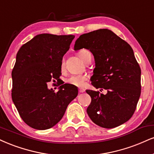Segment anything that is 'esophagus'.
Segmentation results:
<instances>
[{"mask_svg":"<svg viewBox=\"0 0 154 154\" xmlns=\"http://www.w3.org/2000/svg\"><path fill=\"white\" fill-rule=\"evenodd\" d=\"M85 92V90L84 88H79V92H80V93H82V92Z\"/></svg>","mask_w":154,"mask_h":154,"instance_id":"obj_1","label":"esophagus"}]
</instances>
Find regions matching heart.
<instances>
[{"label": "heart", "instance_id": "b5f03b06", "mask_svg": "<svg viewBox=\"0 0 154 154\" xmlns=\"http://www.w3.org/2000/svg\"><path fill=\"white\" fill-rule=\"evenodd\" d=\"M78 56L82 59L84 62L86 61L88 57L90 56V53L88 50L87 49H82L78 51ZM64 62L61 63V69H64ZM88 80V76L85 75H74L70 76L67 79H66V82L68 84L74 85L76 87H82L84 86L86 83V81Z\"/></svg>", "mask_w": 154, "mask_h": 154}]
</instances>
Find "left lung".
I'll list each match as a JSON object with an SVG mask.
<instances>
[{
	"label": "left lung",
	"mask_w": 154,
	"mask_h": 154,
	"mask_svg": "<svg viewBox=\"0 0 154 154\" xmlns=\"http://www.w3.org/2000/svg\"><path fill=\"white\" fill-rule=\"evenodd\" d=\"M82 48L90 50L95 58L92 85L107 91L103 95L86 90L91 97L87 109L89 117L105 128L119 126L132 117L140 95L141 70L133 49L106 29L81 35L76 41L75 50Z\"/></svg>",
	"instance_id": "obj_1"
}]
</instances>
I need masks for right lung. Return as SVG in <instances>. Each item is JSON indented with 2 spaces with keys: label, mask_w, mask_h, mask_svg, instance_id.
Wrapping results in <instances>:
<instances>
[{
  "label": "right lung",
  "mask_w": 154,
  "mask_h": 154,
  "mask_svg": "<svg viewBox=\"0 0 154 154\" xmlns=\"http://www.w3.org/2000/svg\"><path fill=\"white\" fill-rule=\"evenodd\" d=\"M74 38L38 34L18 50L11 73L12 100L24 123L33 128L54 126L78 95L77 88L69 84L61 85L57 92L47 88L48 82L60 79L63 56Z\"/></svg>",
  "instance_id": "obj_1"
}]
</instances>
